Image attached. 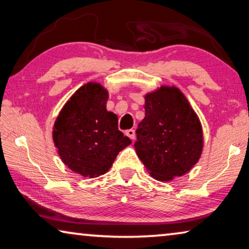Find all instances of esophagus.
I'll use <instances>...</instances> for the list:
<instances>
[{
	"label": "esophagus",
	"mask_w": 249,
	"mask_h": 249,
	"mask_svg": "<svg viewBox=\"0 0 249 249\" xmlns=\"http://www.w3.org/2000/svg\"><path fill=\"white\" fill-rule=\"evenodd\" d=\"M125 134H126V136H128L132 141L135 140V130L134 129H127L125 132Z\"/></svg>",
	"instance_id": "obj_1"
}]
</instances>
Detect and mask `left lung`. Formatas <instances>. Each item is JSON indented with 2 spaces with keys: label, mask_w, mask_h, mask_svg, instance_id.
<instances>
[{
  "label": "left lung",
  "mask_w": 249,
  "mask_h": 249,
  "mask_svg": "<svg viewBox=\"0 0 249 249\" xmlns=\"http://www.w3.org/2000/svg\"><path fill=\"white\" fill-rule=\"evenodd\" d=\"M145 117L138 124L135 150L158 181H171L190 171L203 150V130L180 89L161 86L145 94Z\"/></svg>",
  "instance_id": "obj_1"
}]
</instances>
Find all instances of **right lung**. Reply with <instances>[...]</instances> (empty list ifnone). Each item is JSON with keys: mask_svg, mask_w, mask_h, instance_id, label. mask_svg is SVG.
<instances>
[{"mask_svg": "<svg viewBox=\"0 0 249 249\" xmlns=\"http://www.w3.org/2000/svg\"><path fill=\"white\" fill-rule=\"evenodd\" d=\"M107 89L98 82L80 87L59 112L53 141L62 162L75 174L96 178L109 170L117 154L132 144L107 109Z\"/></svg>", "mask_w": 249, "mask_h": 249, "instance_id": "1", "label": "right lung"}]
</instances>
